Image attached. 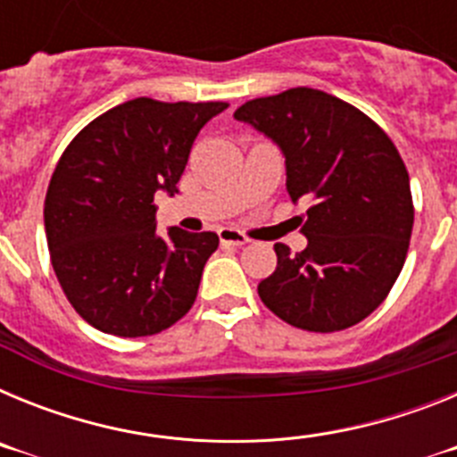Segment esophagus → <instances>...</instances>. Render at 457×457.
<instances>
[{
	"instance_id": "1",
	"label": "esophagus",
	"mask_w": 457,
	"mask_h": 457,
	"mask_svg": "<svg viewBox=\"0 0 457 457\" xmlns=\"http://www.w3.org/2000/svg\"><path fill=\"white\" fill-rule=\"evenodd\" d=\"M220 242L224 247H242V245H247L249 237L242 236L236 228H220Z\"/></svg>"
}]
</instances>
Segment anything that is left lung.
Listing matches in <instances>:
<instances>
[{
  "label": "left lung",
  "instance_id": "8db88e82",
  "mask_svg": "<svg viewBox=\"0 0 457 457\" xmlns=\"http://www.w3.org/2000/svg\"><path fill=\"white\" fill-rule=\"evenodd\" d=\"M286 157V189L309 201L290 253L274 245L277 270L258 284L263 304L306 332H341L378 309L401 274L414 205L394 141L337 96L309 87L256 98L236 109Z\"/></svg>",
  "mask_w": 457,
  "mask_h": 457
}]
</instances>
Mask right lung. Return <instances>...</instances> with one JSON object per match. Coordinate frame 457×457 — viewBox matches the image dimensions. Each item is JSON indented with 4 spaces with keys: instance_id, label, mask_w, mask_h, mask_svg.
<instances>
[{
    "instance_id": "right-lung-1",
    "label": "right lung",
    "mask_w": 457,
    "mask_h": 457,
    "mask_svg": "<svg viewBox=\"0 0 457 457\" xmlns=\"http://www.w3.org/2000/svg\"><path fill=\"white\" fill-rule=\"evenodd\" d=\"M226 107L128 100L63 151L46 196L47 247L68 302L100 332L151 337L192 309L220 237L157 233L155 192H179L194 139Z\"/></svg>"
}]
</instances>
